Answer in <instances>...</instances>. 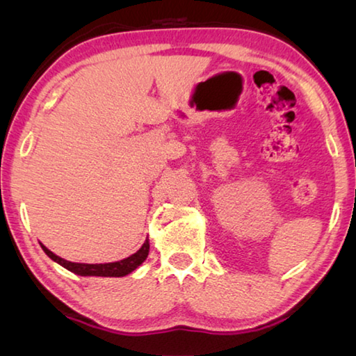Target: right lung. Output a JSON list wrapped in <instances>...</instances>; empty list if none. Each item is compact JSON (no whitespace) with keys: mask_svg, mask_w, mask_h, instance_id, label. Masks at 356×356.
I'll return each mask as SVG.
<instances>
[{"mask_svg":"<svg viewBox=\"0 0 356 356\" xmlns=\"http://www.w3.org/2000/svg\"><path fill=\"white\" fill-rule=\"evenodd\" d=\"M42 250L45 251V254L51 259V261L58 262L63 265L64 268H67L69 272L80 275V276H114V278H119V276H125L134 272L135 268L140 267V265L146 261L149 254V238L143 243V246L138 250L135 254L122 259V261L118 262H108V264H78V262H69L65 259L56 256L55 252H51L40 243Z\"/></svg>","mask_w":356,"mask_h":356,"instance_id":"1","label":"right lung"}]
</instances>
